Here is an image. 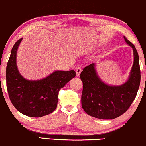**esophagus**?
Wrapping results in <instances>:
<instances>
[{
	"label": "esophagus",
	"instance_id": "34e87169",
	"mask_svg": "<svg viewBox=\"0 0 146 146\" xmlns=\"http://www.w3.org/2000/svg\"><path fill=\"white\" fill-rule=\"evenodd\" d=\"M81 72H82L81 67H80V66L76 67V76H80V73H81Z\"/></svg>",
	"mask_w": 146,
	"mask_h": 146
}]
</instances>
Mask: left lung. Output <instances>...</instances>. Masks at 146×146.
Listing matches in <instances>:
<instances>
[{"instance_id":"left-lung-1","label":"left lung","mask_w":146,"mask_h":146,"mask_svg":"<svg viewBox=\"0 0 146 146\" xmlns=\"http://www.w3.org/2000/svg\"><path fill=\"white\" fill-rule=\"evenodd\" d=\"M127 44L133 48L134 61L129 78L118 86L106 84L98 76L95 64L85 67L80 74L83 83L82 107L87 114L102 119H111L126 111L136 96L140 84L139 56L135 46L126 38Z\"/></svg>"}]
</instances>
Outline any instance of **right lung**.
<instances>
[{"label": "right lung", "mask_w": 146, "mask_h": 146, "mask_svg": "<svg viewBox=\"0 0 146 146\" xmlns=\"http://www.w3.org/2000/svg\"><path fill=\"white\" fill-rule=\"evenodd\" d=\"M22 39L15 44L6 69L7 88L9 98L16 109L29 117L48 115L57 107L60 90L76 76L74 70L55 71L40 80H27L20 74L16 58Z\"/></svg>", "instance_id": "right-lung-1"}]
</instances>
